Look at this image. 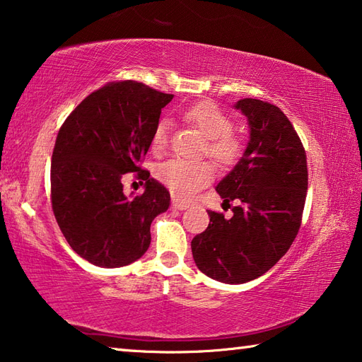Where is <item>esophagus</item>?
Returning a JSON list of instances; mask_svg holds the SVG:
<instances>
[{"label": "esophagus", "mask_w": 362, "mask_h": 362, "mask_svg": "<svg viewBox=\"0 0 362 362\" xmlns=\"http://www.w3.org/2000/svg\"><path fill=\"white\" fill-rule=\"evenodd\" d=\"M172 206H173L175 209H187L189 204L181 202V200H178V199H173V200H172Z\"/></svg>", "instance_id": "34e87169"}]
</instances>
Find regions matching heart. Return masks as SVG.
Instances as JSON below:
<instances>
[{
    "mask_svg": "<svg viewBox=\"0 0 362 362\" xmlns=\"http://www.w3.org/2000/svg\"><path fill=\"white\" fill-rule=\"evenodd\" d=\"M187 121L200 129L206 139V151L221 167H230L240 160L245 143L240 135L231 131L233 121L219 107L202 102L186 112ZM170 124L160 119L153 132L154 151H162L167 146ZM214 168L206 160L170 159L158 168L159 181L170 192L181 200H189L213 180Z\"/></svg>",
    "mask_w": 362,
    "mask_h": 362,
    "instance_id": "heart-1",
    "label": "heart"
}]
</instances>
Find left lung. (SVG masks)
Returning a JSON list of instances; mask_svg holds the SVG:
<instances>
[{"label": "left lung", "mask_w": 362, "mask_h": 362, "mask_svg": "<svg viewBox=\"0 0 362 362\" xmlns=\"http://www.w3.org/2000/svg\"><path fill=\"white\" fill-rule=\"evenodd\" d=\"M249 122L247 148L217 184L223 203L240 200L233 216L208 211L209 225L192 240L195 264L223 284L263 276L287 254L301 227L308 194V159L281 108L258 99L236 102Z\"/></svg>", "instance_id": "1"}]
</instances>
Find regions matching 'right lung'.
<instances>
[{
	"mask_svg": "<svg viewBox=\"0 0 362 362\" xmlns=\"http://www.w3.org/2000/svg\"><path fill=\"white\" fill-rule=\"evenodd\" d=\"M172 99L139 81H112L81 100L59 129L50 170L54 219L71 247L100 268L139 260L154 217L170 206L168 190L139 162ZM126 173L146 181L141 196L122 192Z\"/></svg>",
	"mask_w": 362,
	"mask_h": 362,
	"instance_id": "obj_1",
	"label": "right lung"
}]
</instances>
